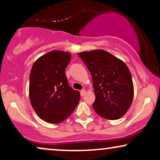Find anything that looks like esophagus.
<instances>
[{"instance_id":"1","label":"esophagus","mask_w":160,"mask_h":160,"mask_svg":"<svg viewBox=\"0 0 160 160\" xmlns=\"http://www.w3.org/2000/svg\"><path fill=\"white\" fill-rule=\"evenodd\" d=\"M86 90H85V89H82V90H81V92H80V93H81V95L82 96H84L85 95V94H86Z\"/></svg>"}]
</instances>
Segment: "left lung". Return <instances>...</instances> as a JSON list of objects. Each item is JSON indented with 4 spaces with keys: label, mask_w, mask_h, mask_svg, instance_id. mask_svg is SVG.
I'll return each instance as SVG.
<instances>
[{
    "label": "left lung",
    "mask_w": 160,
    "mask_h": 160,
    "mask_svg": "<svg viewBox=\"0 0 160 160\" xmlns=\"http://www.w3.org/2000/svg\"><path fill=\"white\" fill-rule=\"evenodd\" d=\"M78 55L92 77L94 110L104 119H120L130 108L134 96L132 76L127 65L102 49L79 52Z\"/></svg>",
    "instance_id": "left-lung-1"
}]
</instances>
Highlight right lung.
Segmentation results:
<instances>
[{
  "mask_svg": "<svg viewBox=\"0 0 160 160\" xmlns=\"http://www.w3.org/2000/svg\"><path fill=\"white\" fill-rule=\"evenodd\" d=\"M68 52L53 50L35 61L30 73V102L36 114L50 124L60 123L73 113L80 94L68 84Z\"/></svg>",
  "mask_w": 160,
  "mask_h": 160,
  "instance_id": "1",
  "label": "right lung"
}]
</instances>
